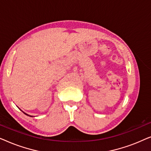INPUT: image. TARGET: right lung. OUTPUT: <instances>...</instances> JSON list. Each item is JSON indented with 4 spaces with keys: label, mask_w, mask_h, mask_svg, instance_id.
<instances>
[{
    "label": "right lung",
    "mask_w": 151,
    "mask_h": 151,
    "mask_svg": "<svg viewBox=\"0 0 151 151\" xmlns=\"http://www.w3.org/2000/svg\"><path fill=\"white\" fill-rule=\"evenodd\" d=\"M22 112H23V111H22ZM24 113V114H25V115H28V116H29V117H33L32 116V115H28V114H27V113H24V112H23Z\"/></svg>",
    "instance_id": "add662e5"
}]
</instances>
